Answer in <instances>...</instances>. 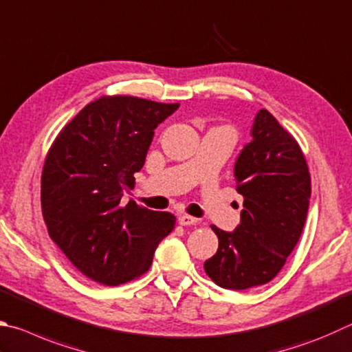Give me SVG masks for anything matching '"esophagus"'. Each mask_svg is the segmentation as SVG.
I'll return each instance as SVG.
<instances>
[{
	"label": "esophagus",
	"instance_id": "obj_1",
	"mask_svg": "<svg viewBox=\"0 0 352 352\" xmlns=\"http://www.w3.org/2000/svg\"><path fill=\"white\" fill-rule=\"evenodd\" d=\"M178 223H180L182 226H190V225H195V223H198V219L186 215V214H182V215H178Z\"/></svg>",
	"mask_w": 352,
	"mask_h": 352
}]
</instances>
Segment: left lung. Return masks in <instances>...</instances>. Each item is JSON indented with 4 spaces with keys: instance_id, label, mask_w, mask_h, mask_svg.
<instances>
[{
    "instance_id": "obj_1",
    "label": "left lung",
    "mask_w": 352,
    "mask_h": 352,
    "mask_svg": "<svg viewBox=\"0 0 352 352\" xmlns=\"http://www.w3.org/2000/svg\"><path fill=\"white\" fill-rule=\"evenodd\" d=\"M252 140L234 166L243 195L240 225L219 237L204 271L225 289L243 291L277 276L302 235L311 198L308 164L298 143L266 109L255 115Z\"/></svg>"
}]
</instances>
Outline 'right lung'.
<instances>
[{"label":"right lung","mask_w":352,"mask_h":352,"mask_svg":"<svg viewBox=\"0 0 352 352\" xmlns=\"http://www.w3.org/2000/svg\"><path fill=\"white\" fill-rule=\"evenodd\" d=\"M178 106L101 97L63 127L47 152L41 209L49 235L94 282L117 286L142 276L175 226L170 212L120 201L135 184L155 127Z\"/></svg>","instance_id":"add662e5"}]
</instances>
